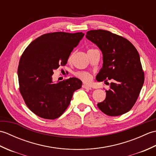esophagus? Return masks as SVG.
Masks as SVG:
<instances>
[{"instance_id": "1", "label": "esophagus", "mask_w": 156, "mask_h": 156, "mask_svg": "<svg viewBox=\"0 0 156 156\" xmlns=\"http://www.w3.org/2000/svg\"><path fill=\"white\" fill-rule=\"evenodd\" d=\"M82 88H86V89H89V90H90L91 89V87H90V86H88L87 84H85L82 85Z\"/></svg>"}]
</instances>
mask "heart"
I'll return each mask as SVG.
<instances>
[{
	"label": "heart",
	"instance_id": "obj_1",
	"mask_svg": "<svg viewBox=\"0 0 156 156\" xmlns=\"http://www.w3.org/2000/svg\"><path fill=\"white\" fill-rule=\"evenodd\" d=\"M89 50H90V49H89ZM71 58H72V55L69 58L68 60L70 61ZM75 76L77 78H80V80H82L83 82H87V83H89V82H90L92 79V75L87 72H83V71L76 72L75 73Z\"/></svg>",
	"mask_w": 156,
	"mask_h": 156
}]
</instances>
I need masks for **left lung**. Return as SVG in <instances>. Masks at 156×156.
<instances>
[{
  "label": "left lung",
  "instance_id": "8db88e82",
  "mask_svg": "<svg viewBox=\"0 0 156 156\" xmlns=\"http://www.w3.org/2000/svg\"><path fill=\"white\" fill-rule=\"evenodd\" d=\"M86 37L98 46L103 56L97 80H112L105 100L98 107L108 116L126 113L133 107L144 83L140 54L127 39L108 31H89Z\"/></svg>",
  "mask_w": 156,
  "mask_h": 156
}]
</instances>
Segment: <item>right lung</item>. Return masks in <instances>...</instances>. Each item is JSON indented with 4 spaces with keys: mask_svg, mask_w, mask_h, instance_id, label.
Wrapping results in <instances>:
<instances>
[{
    "mask_svg": "<svg viewBox=\"0 0 156 156\" xmlns=\"http://www.w3.org/2000/svg\"><path fill=\"white\" fill-rule=\"evenodd\" d=\"M82 32H55L35 39L25 49L17 70L19 91L28 108L38 117L55 119L64 113L74 91L82 87L77 78L54 83V71L65 66Z\"/></svg>",
    "mask_w": 156,
    "mask_h": 156,
    "instance_id": "right-lung-1",
    "label": "right lung"
}]
</instances>
